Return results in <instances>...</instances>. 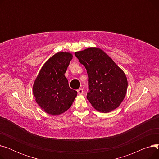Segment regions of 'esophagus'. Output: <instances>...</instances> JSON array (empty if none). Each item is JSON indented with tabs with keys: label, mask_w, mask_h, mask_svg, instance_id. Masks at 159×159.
<instances>
[{
	"label": "esophagus",
	"mask_w": 159,
	"mask_h": 159,
	"mask_svg": "<svg viewBox=\"0 0 159 159\" xmlns=\"http://www.w3.org/2000/svg\"><path fill=\"white\" fill-rule=\"evenodd\" d=\"M77 93L79 95H82L83 93H84V91H83V89L82 88H79L77 89Z\"/></svg>",
	"instance_id": "obj_1"
}]
</instances>
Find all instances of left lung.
I'll use <instances>...</instances> for the list:
<instances>
[{"instance_id":"obj_1","label":"left lung","mask_w":159,"mask_h":159,"mask_svg":"<svg viewBox=\"0 0 159 159\" xmlns=\"http://www.w3.org/2000/svg\"><path fill=\"white\" fill-rule=\"evenodd\" d=\"M88 75L87 98L98 111L117 108L126 94L128 80L124 71L102 49L88 48L75 53Z\"/></svg>"}]
</instances>
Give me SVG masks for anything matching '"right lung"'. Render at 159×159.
Instances as JSON below:
<instances>
[{
	"label": "right lung",
	"mask_w": 159,
	"mask_h": 159,
	"mask_svg": "<svg viewBox=\"0 0 159 159\" xmlns=\"http://www.w3.org/2000/svg\"><path fill=\"white\" fill-rule=\"evenodd\" d=\"M72 54L58 52L49 58L36 78L33 86V95L45 112L58 115L68 110L77 95L69 87L65 77L72 59Z\"/></svg>",
	"instance_id": "1"
}]
</instances>
